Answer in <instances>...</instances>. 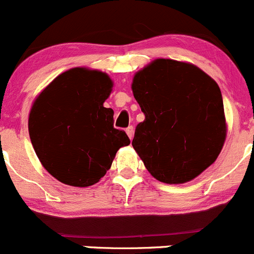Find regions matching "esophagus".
<instances>
[{"label":"esophagus","mask_w":254,"mask_h":254,"mask_svg":"<svg viewBox=\"0 0 254 254\" xmlns=\"http://www.w3.org/2000/svg\"><path fill=\"white\" fill-rule=\"evenodd\" d=\"M126 133H127V135L128 137H129V139H132L133 138V134H134V129H133V127L132 126H129L126 129Z\"/></svg>","instance_id":"34e87169"}]
</instances>
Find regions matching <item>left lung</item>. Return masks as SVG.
I'll use <instances>...</instances> for the list:
<instances>
[{
  "instance_id": "obj_1",
  "label": "left lung",
  "mask_w": 254,
  "mask_h": 254,
  "mask_svg": "<svg viewBox=\"0 0 254 254\" xmlns=\"http://www.w3.org/2000/svg\"><path fill=\"white\" fill-rule=\"evenodd\" d=\"M144 114L132 145L153 178L184 184L217 159L227 134L220 87L191 63L153 60L132 80Z\"/></svg>"
}]
</instances>
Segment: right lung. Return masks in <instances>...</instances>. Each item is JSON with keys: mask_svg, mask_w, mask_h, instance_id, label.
Wrapping results in <instances>:
<instances>
[{"mask_svg": "<svg viewBox=\"0 0 254 254\" xmlns=\"http://www.w3.org/2000/svg\"><path fill=\"white\" fill-rule=\"evenodd\" d=\"M112 87L106 72L72 67L34 100L28 117L31 142L45 170L63 184H96L117 150L129 144L126 132L114 128V110L104 107Z\"/></svg>", "mask_w": 254, "mask_h": 254, "instance_id": "add662e5", "label": "right lung"}]
</instances>
